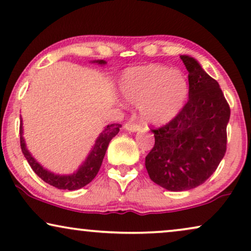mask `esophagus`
<instances>
[{
  "mask_svg": "<svg viewBox=\"0 0 251 251\" xmlns=\"http://www.w3.org/2000/svg\"><path fill=\"white\" fill-rule=\"evenodd\" d=\"M125 128H126V130H128V131L136 132V131H139V130L142 129V126L138 125V123H136V122H128V123H126Z\"/></svg>",
  "mask_w": 251,
  "mask_h": 251,
  "instance_id": "34e87169",
  "label": "esophagus"
}]
</instances>
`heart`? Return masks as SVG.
Here are the masks:
<instances>
[{
  "mask_svg": "<svg viewBox=\"0 0 251 251\" xmlns=\"http://www.w3.org/2000/svg\"><path fill=\"white\" fill-rule=\"evenodd\" d=\"M121 91L126 99L141 105L146 121L162 125L180 113L189 93V82L181 71L149 64L126 70Z\"/></svg>",
  "mask_w": 251,
  "mask_h": 251,
  "instance_id": "obj_1",
  "label": "heart"
}]
</instances>
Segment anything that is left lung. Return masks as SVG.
I'll return each mask as SVG.
<instances>
[{
	"label": "left lung",
	"mask_w": 251,
	"mask_h": 251,
	"mask_svg": "<svg viewBox=\"0 0 251 251\" xmlns=\"http://www.w3.org/2000/svg\"><path fill=\"white\" fill-rule=\"evenodd\" d=\"M180 57L189 73V99L174 119L151 129L154 145L145 158L150 178L171 191L194 189L216 172L226 153L230 116L217 80L195 58Z\"/></svg>",
	"instance_id": "obj_1"
}]
</instances>
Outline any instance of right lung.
Instances as JSON below:
<instances>
[{
    "instance_id": "add662e5",
    "label": "right lung",
    "mask_w": 251,
    "mask_h": 251,
    "mask_svg": "<svg viewBox=\"0 0 251 251\" xmlns=\"http://www.w3.org/2000/svg\"><path fill=\"white\" fill-rule=\"evenodd\" d=\"M97 63L99 64H105L106 62L103 60L97 61ZM121 125L119 123H113V125L107 126L105 130L100 133V136L98 137L94 144L92 151L89 154V157L86 158V160L84 164L80 166L79 169L74 173L73 175H55L50 172L46 171V169L42 168V166L38 164L34 160V158L30 154V152L27 151L25 146L24 138H23V128L22 123L19 126V133H21V148L22 152L24 154L28 164H30L31 168L33 169V172L38 175L41 180H44L46 183L53 185V187L57 188V189H68V190H76L80 189V188L85 187L86 184H89L94 177L97 176L98 172H99L100 167H101L103 157L106 154V150L108 148L109 142L112 141L113 137H115L120 131Z\"/></svg>"
}]
</instances>
